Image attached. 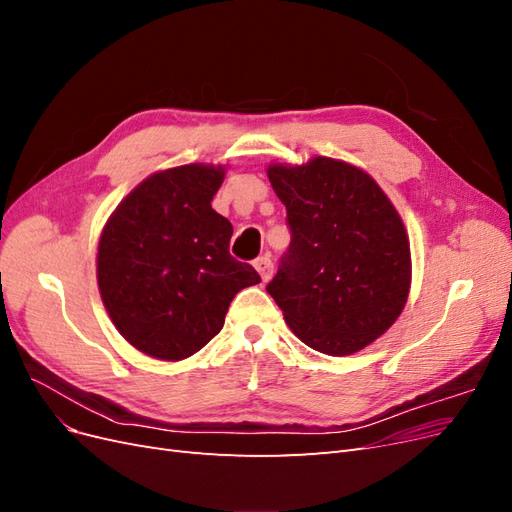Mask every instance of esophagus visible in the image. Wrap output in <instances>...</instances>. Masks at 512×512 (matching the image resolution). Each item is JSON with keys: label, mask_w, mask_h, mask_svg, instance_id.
Masks as SVG:
<instances>
[{"label": "esophagus", "mask_w": 512, "mask_h": 512, "mask_svg": "<svg viewBox=\"0 0 512 512\" xmlns=\"http://www.w3.org/2000/svg\"><path fill=\"white\" fill-rule=\"evenodd\" d=\"M254 267H256V271L260 273L262 282H269V280H271V275H273V262H271L269 256L256 258V260H254Z\"/></svg>", "instance_id": "34e87169"}]
</instances>
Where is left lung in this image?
<instances>
[{
	"label": "left lung",
	"instance_id": "obj_1",
	"mask_svg": "<svg viewBox=\"0 0 512 512\" xmlns=\"http://www.w3.org/2000/svg\"><path fill=\"white\" fill-rule=\"evenodd\" d=\"M290 245L267 292L303 344L359 352L399 318L410 292V241L397 209L361 168L333 158L271 164Z\"/></svg>",
	"mask_w": 512,
	"mask_h": 512
}]
</instances>
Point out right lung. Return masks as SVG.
<instances>
[{"label":"right lung","mask_w":512,"mask_h":512,"mask_svg":"<svg viewBox=\"0 0 512 512\" xmlns=\"http://www.w3.org/2000/svg\"><path fill=\"white\" fill-rule=\"evenodd\" d=\"M224 166L153 173L121 200L98 245V288L117 331L160 361L198 352L235 294L260 282L230 256L232 224L211 209Z\"/></svg>","instance_id":"add662e5"}]
</instances>
